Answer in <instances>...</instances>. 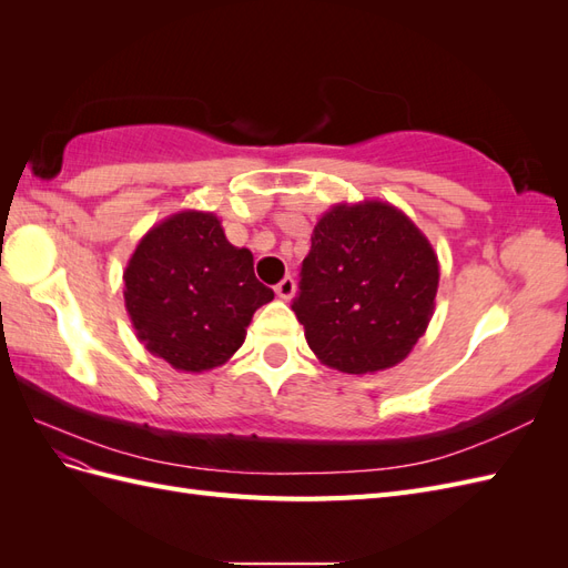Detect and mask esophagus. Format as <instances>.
Returning a JSON list of instances; mask_svg holds the SVG:
<instances>
[{
    "label": "esophagus",
    "instance_id": "34e87169",
    "mask_svg": "<svg viewBox=\"0 0 568 568\" xmlns=\"http://www.w3.org/2000/svg\"><path fill=\"white\" fill-rule=\"evenodd\" d=\"M274 291H277V296H280L282 301H291V298H294V294H296V282H294V277H284L277 286H274Z\"/></svg>",
    "mask_w": 568,
    "mask_h": 568
}]
</instances>
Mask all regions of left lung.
<instances>
[{
	"label": "left lung",
	"instance_id": "8db88e82",
	"mask_svg": "<svg viewBox=\"0 0 568 568\" xmlns=\"http://www.w3.org/2000/svg\"><path fill=\"white\" fill-rule=\"evenodd\" d=\"M294 313L322 365L346 374L395 367L434 317L438 255L395 205L336 203L313 230Z\"/></svg>",
	"mask_w": 568,
	"mask_h": 568
}]
</instances>
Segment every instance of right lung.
Here are the masks:
<instances>
[{"label": "right lung", "mask_w": 568, "mask_h": 568, "mask_svg": "<svg viewBox=\"0 0 568 568\" xmlns=\"http://www.w3.org/2000/svg\"><path fill=\"white\" fill-rule=\"evenodd\" d=\"M125 311L144 348L180 372H209L242 348L274 291L253 253L227 242L215 213L180 211L153 225L123 272Z\"/></svg>", "instance_id": "right-lung-1"}]
</instances>
